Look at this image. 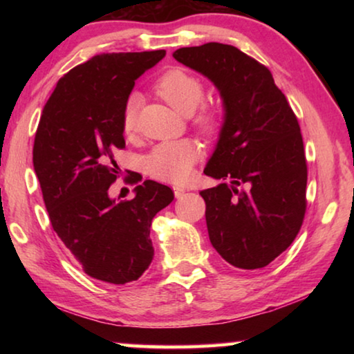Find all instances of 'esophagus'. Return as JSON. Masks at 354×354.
Instances as JSON below:
<instances>
[{
	"instance_id": "esophagus-1",
	"label": "esophagus",
	"mask_w": 354,
	"mask_h": 354,
	"mask_svg": "<svg viewBox=\"0 0 354 354\" xmlns=\"http://www.w3.org/2000/svg\"><path fill=\"white\" fill-rule=\"evenodd\" d=\"M173 190H175L176 198H183V196L185 195V192H187L184 187H178V185H176V187H173Z\"/></svg>"
}]
</instances>
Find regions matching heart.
Segmentation results:
<instances>
[{
    "mask_svg": "<svg viewBox=\"0 0 354 354\" xmlns=\"http://www.w3.org/2000/svg\"><path fill=\"white\" fill-rule=\"evenodd\" d=\"M154 91L183 115L194 113V124L201 133L212 134L217 131L220 123L218 112L212 106L198 107L205 100V86L190 71L181 67L167 70L165 73L158 77L154 84ZM139 104L140 100L137 95H131L124 101L122 111V128L127 136L133 134L137 128ZM198 159L200 149L196 143L189 139H181L156 145L147 156L145 165L149 175L159 179V181L179 184L190 178L192 170L198 162Z\"/></svg>",
    "mask_w": 354,
    "mask_h": 354,
    "instance_id": "1",
    "label": "heart"
}]
</instances>
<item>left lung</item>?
Instances as JSON below:
<instances>
[{"instance_id": "1", "label": "left lung", "mask_w": 354, "mask_h": 354, "mask_svg": "<svg viewBox=\"0 0 354 354\" xmlns=\"http://www.w3.org/2000/svg\"><path fill=\"white\" fill-rule=\"evenodd\" d=\"M173 57L220 91L225 123L205 175L232 179L201 190L212 247L243 270L270 263L306 214L308 165L298 120L266 65L231 45L179 48ZM243 189H239L238 185Z\"/></svg>"}]
</instances>
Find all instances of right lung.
Returning a JSON list of instances; mask_svg holds the SVG:
<instances>
[{
  "label": "right lung",
  "mask_w": 354,
  "mask_h": 354,
  "mask_svg": "<svg viewBox=\"0 0 354 354\" xmlns=\"http://www.w3.org/2000/svg\"><path fill=\"white\" fill-rule=\"evenodd\" d=\"M164 56L165 50L107 53L76 65L57 81L35 133L32 164L53 230L82 270L104 283L142 277L154 256L149 226L175 198L149 179L133 200L109 196L120 176L113 153L124 148L123 104L137 77Z\"/></svg>",
  "instance_id": "right-lung-1"
}]
</instances>
